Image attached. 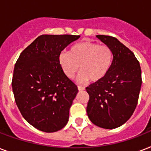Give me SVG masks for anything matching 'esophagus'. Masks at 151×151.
Listing matches in <instances>:
<instances>
[{"label": "esophagus", "instance_id": "34e87169", "mask_svg": "<svg viewBox=\"0 0 151 151\" xmlns=\"http://www.w3.org/2000/svg\"><path fill=\"white\" fill-rule=\"evenodd\" d=\"M78 88L79 91H82V90H85V88L84 86H81V85H78Z\"/></svg>", "mask_w": 151, "mask_h": 151}]
</instances>
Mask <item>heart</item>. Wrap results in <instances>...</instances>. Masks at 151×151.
Listing matches in <instances>:
<instances>
[{
  "mask_svg": "<svg viewBox=\"0 0 151 151\" xmlns=\"http://www.w3.org/2000/svg\"><path fill=\"white\" fill-rule=\"evenodd\" d=\"M62 70L68 78H73L79 70L81 81L98 82L109 73L113 63V52L109 46L92 41H83L72 46L70 52L59 55Z\"/></svg>",
  "mask_w": 151,
  "mask_h": 151,
  "instance_id": "1",
  "label": "heart"
}]
</instances>
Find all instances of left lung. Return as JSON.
Wrapping results in <instances>:
<instances>
[{"mask_svg": "<svg viewBox=\"0 0 151 151\" xmlns=\"http://www.w3.org/2000/svg\"><path fill=\"white\" fill-rule=\"evenodd\" d=\"M113 52V63L103 80L86 88L89 95L87 114L97 126L116 129L131 117L142 85L141 68L135 55L117 38L97 35Z\"/></svg>", "mask_w": 151, "mask_h": 151, "instance_id": "obj_1", "label": "left lung"}]
</instances>
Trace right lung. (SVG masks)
Returning a JSON list of instances; mask_svg holds the SVG:
<instances>
[{
  "instance_id": "obj_1",
  "label": "right lung",
  "mask_w": 151,
  "mask_h": 151,
  "mask_svg": "<svg viewBox=\"0 0 151 151\" xmlns=\"http://www.w3.org/2000/svg\"><path fill=\"white\" fill-rule=\"evenodd\" d=\"M79 35H41L20 54L13 72L12 91L22 117L40 131L54 132L68 122L78 92L59 63V55Z\"/></svg>"
}]
</instances>
